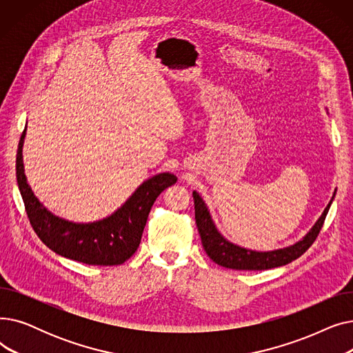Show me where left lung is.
Listing matches in <instances>:
<instances>
[{"label": "left lung", "instance_id": "obj_1", "mask_svg": "<svg viewBox=\"0 0 353 353\" xmlns=\"http://www.w3.org/2000/svg\"><path fill=\"white\" fill-rule=\"evenodd\" d=\"M333 197H335V193H333L332 200ZM193 200L196 225L205 252L214 263L234 270H266L285 266L296 261V259L301 257L313 245L314 240H316L323 226L329 208L332 205L330 200L316 223H314L309 233L302 240H299V242H296L294 245L285 249H277L272 252H256L230 243L229 240H226L217 232L205 201H203L197 192H193Z\"/></svg>", "mask_w": 353, "mask_h": 353}]
</instances>
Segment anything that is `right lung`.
<instances>
[{"mask_svg":"<svg viewBox=\"0 0 353 353\" xmlns=\"http://www.w3.org/2000/svg\"><path fill=\"white\" fill-rule=\"evenodd\" d=\"M21 134L17 150V183L30 223L41 242L60 256L94 266L124 263L137 250L145 221L159 194L177 181L172 173H160L130 196L113 214L92 223H72L48 212L28 186L23 164Z\"/></svg>","mask_w":353,"mask_h":353,"instance_id":"1","label":"right lung"}]
</instances>
